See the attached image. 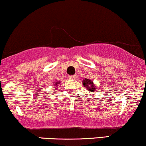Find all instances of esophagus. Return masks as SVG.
Returning a JSON list of instances; mask_svg holds the SVG:
<instances>
[{
    "label": "esophagus",
    "instance_id": "1",
    "mask_svg": "<svg viewBox=\"0 0 146 146\" xmlns=\"http://www.w3.org/2000/svg\"><path fill=\"white\" fill-rule=\"evenodd\" d=\"M68 77H69L70 79H72V80H75V79H76V78H77L76 75H72V76H69Z\"/></svg>",
    "mask_w": 146,
    "mask_h": 146
}]
</instances>
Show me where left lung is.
Instances as JSON below:
<instances>
[{"instance_id":"left-lung-1","label":"left lung","mask_w":146,"mask_h":146,"mask_svg":"<svg viewBox=\"0 0 146 146\" xmlns=\"http://www.w3.org/2000/svg\"><path fill=\"white\" fill-rule=\"evenodd\" d=\"M83 85H84V87H86L87 90H88L90 92H94L96 90L95 86L94 85V83H92V80H90L88 78H85V80H83Z\"/></svg>"}]
</instances>
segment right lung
Segmentation results:
<instances>
[{"instance_id": "add662e5", "label": "right lung", "mask_w": 146, "mask_h": 146, "mask_svg": "<svg viewBox=\"0 0 146 146\" xmlns=\"http://www.w3.org/2000/svg\"><path fill=\"white\" fill-rule=\"evenodd\" d=\"M58 84H59V83H55V85H56V86H57V85H58ZM55 89H56V88H55Z\"/></svg>"}]
</instances>
